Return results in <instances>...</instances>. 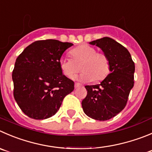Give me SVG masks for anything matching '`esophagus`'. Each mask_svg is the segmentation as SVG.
Listing matches in <instances>:
<instances>
[{
	"label": "esophagus",
	"instance_id": "obj_1",
	"mask_svg": "<svg viewBox=\"0 0 152 152\" xmlns=\"http://www.w3.org/2000/svg\"><path fill=\"white\" fill-rule=\"evenodd\" d=\"M81 86V84H80V83H75V88H77V87H79V86Z\"/></svg>",
	"mask_w": 152,
	"mask_h": 152
}]
</instances>
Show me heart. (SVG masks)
<instances>
[{"instance_id": "heart-1", "label": "heart", "mask_w": 152, "mask_h": 152, "mask_svg": "<svg viewBox=\"0 0 152 152\" xmlns=\"http://www.w3.org/2000/svg\"><path fill=\"white\" fill-rule=\"evenodd\" d=\"M71 58H61L60 67L66 77H72L80 72L79 78L84 81L99 82L106 78L110 72V63L103 52L88 45H81L69 52Z\"/></svg>"}]
</instances>
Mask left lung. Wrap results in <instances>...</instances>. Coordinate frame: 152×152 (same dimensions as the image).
Returning <instances> with one entry per match:
<instances>
[{
	"label": "left lung",
	"instance_id": "8db88e82",
	"mask_svg": "<svg viewBox=\"0 0 152 152\" xmlns=\"http://www.w3.org/2000/svg\"><path fill=\"white\" fill-rule=\"evenodd\" d=\"M102 48L110 63V73L97 85L85 86L87 95L82 101L86 115L95 120L106 121L125 107L134 86L135 66L126 48L109 37L89 42Z\"/></svg>",
	"mask_w": 152,
	"mask_h": 152
}]
</instances>
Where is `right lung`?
Segmentation results:
<instances>
[{
    "label": "right lung",
    "instance_id": "add662e5",
    "mask_svg": "<svg viewBox=\"0 0 152 152\" xmlns=\"http://www.w3.org/2000/svg\"><path fill=\"white\" fill-rule=\"evenodd\" d=\"M72 45L55 39L39 40L17 57L12 75L13 95L22 112L30 118L51 117L75 89L74 82L60 67L63 52Z\"/></svg>",
    "mask_w": 152,
    "mask_h": 152
}]
</instances>
